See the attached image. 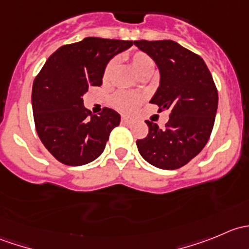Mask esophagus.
<instances>
[{
	"instance_id": "obj_1",
	"label": "esophagus",
	"mask_w": 249,
	"mask_h": 249,
	"mask_svg": "<svg viewBox=\"0 0 249 249\" xmlns=\"http://www.w3.org/2000/svg\"><path fill=\"white\" fill-rule=\"evenodd\" d=\"M132 122H134V118L131 115H122L123 124H131Z\"/></svg>"
}]
</instances>
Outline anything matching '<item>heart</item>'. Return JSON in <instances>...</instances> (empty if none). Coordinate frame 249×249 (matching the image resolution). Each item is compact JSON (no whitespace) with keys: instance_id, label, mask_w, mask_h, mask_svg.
Masks as SVG:
<instances>
[{"instance_id":"obj_1","label":"heart","mask_w":249,"mask_h":249,"mask_svg":"<svg viewBox=\"0 0 249 249\" xmlns=\"http://www.w3.org/2000/svg\"><path fill=\"white\" fill-rule=\"evenodd\" d=\"M129 61L131 64L134 71L139 74L140 77L145 76V74H152L155 70V62L152 57L148 54L143 52H136L129 55ZM118 60L112 59L107 62L106 67L104 70V80L110 79L113 72H114L115 67H117ZM142 102V96L135 92H126V91H119L117 94L113 95L112 97V105L117 109L123 110V112H131V110L136 109Z\"/></svg>"}]
</instances>
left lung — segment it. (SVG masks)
I'll list each match as a JSON object with an SVG mask.
<instances>
[{
  "label": "left lung",
  "mask_w": 249,
  "mask_h": 249,
  "mask_svg": "<svg viewBox=\"0 0 249 249\" xmlns=\"http://www.w3.org/2000/svg\"><path fill=\"white\" fill-rule=\"evenodd\" d=\"M158 65L160 85L150 100L169 109L165 129L147 120V137L136 144L143 159L162 170L184 166L205 147L214 125L218 91L205 61L177 42L135 41Z\"/></svg>",
  "instance_id": "8db88e82"
}]
</instances>
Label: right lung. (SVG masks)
Wrapping results in <instances>:
<instances>
[{"label":"right lung","mask_w":249,"mask_h":249,"mask_svg":"<svg viewBox=\"0 0 249 249\" xmlns=\"http://www.w3.org/2000/svg\"><path fill=\"white\" fill-rule=\"evenodd\" d=\"M131 46L132 41L87 37L60 47L35 78L36 131L50 154L62 164H89L104 152L120 115L107 107L92 115L83 105V95L90 87L102 84L107 62Z\"/></svg>","instance_id":"right-lung-1"}]
</instances>
